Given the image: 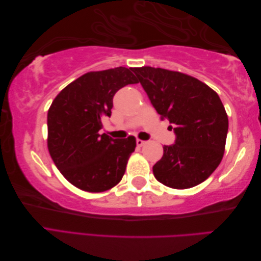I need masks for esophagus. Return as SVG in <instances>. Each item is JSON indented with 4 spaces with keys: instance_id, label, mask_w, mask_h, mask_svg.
<instances>
[{
    "instance_id": "obj_1",
    "label": "esophagus",
    "mask_w": 261,
    "mask_h": 261,
    "mask_svg": "<svg viewBox=\"0 0 261 261\" xmlns=\"http://www.w3.org/2000/svg\"><path fill=\"white\" fill-rule=\"evenodd\" d=\"M145 143H146V141H143L141 139H137V146L138 147H142L143 145H145Z\"/></svg>"
}]
</instances>
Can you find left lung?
Masks as SVG:
<instances>
[{
  "instance_id": "8db88e82",
  "label": "left lung",
  "mask_w": 261,
  "mask_h": 261,
  "mask_svg": "<svg viewBox=\"0 0 261 261\" xmlns=\"http://www.w3.org/2000/svg\"><path fill=\"white\" fill-rule=\"evenodd\" d=\"M162 120L168 119L175 143L164 146L152 167L162 184L185 190L201 184L222 160L229 120L212 88L192 76L163 68H134Z\"/></svg>"
}]
</instances>
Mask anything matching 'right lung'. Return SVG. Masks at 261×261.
Masks as SVG:
<instances>
[{
	"label": "right lung",
	"instance_id": "1",
	"mask_svg": "<svg viewBox=\"0 0 261 261\" xmlns=\"http://www.w3.org/2000/svg\"><path fill=\"white\" fill-rule=\"evenodd\" d=\"M132 68L91 71L66 86L48 111V149L60 173L80 190L99 193L124 175L136 138L113 139L99 135L103 116H111L113 96L137 84Z\"/></svg>",
	"mask_w": 261,
	"mask_h": 261
}]
</instances>
